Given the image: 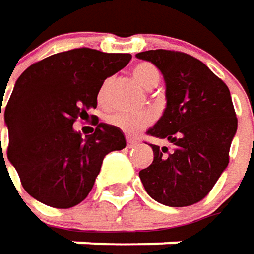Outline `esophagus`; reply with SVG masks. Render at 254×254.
<instances>
[{
    "instance_id": "34e87169",
    "label": "esophagus",
    "mask_w": 254,
    "mask_h": 254,
    "mask_svg": "<svg viewBox=\"0 0 254 254\" xmlns=\"http://www.w3.org/2000/svg\"><path fill=\"white\" fill-rule=\"evenodd\" d=\"M126 139H127V146H128V148H133V146L137 145V139H134V137H131V136H127Z\"/></svg>"
}]
</instances>
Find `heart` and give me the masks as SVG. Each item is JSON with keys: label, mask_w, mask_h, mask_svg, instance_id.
<instances>
[{"label": "heart", "mask_w": 254, "mask_h": 254, "mask_svg": "<svg viewBox=\"0 0 254 254\" xmlns=\"http://www.w3.org/2000/svg\"><path fill=\"white\" fill-rule=\"evenodd\" d=\"M133 76L139 85L146 90L154 88L160 82V70L151 64H140L134 66ZM108 93V84L103 82L97 93V100L100 103L105 102ZM154 120V115L149 111H117L106 117V123L124 133H136L145 127H148Z\"/></svg>", "instance_id": "heart-1"}]
</instances>
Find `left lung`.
Listing matches in <instances>:
<instances>
[{
	"mask_svg": "<svg viewBox=\"0 0 254 254\" xmlns=\"http://www.w3.org/2000/svg\"><path fill=\"white\" fill-rule=\"evenodd\" d=\"M137 59L154 64L166 82L167 105L149 136L172 145H151L154 161L139 172L146 192L169 207L201 201L229 163L237 115L226 84L201 61L172 50H148Z\"/></svg>",
	"mask_w": 254,
	"mask_h": 254,
	"instance_id": "obj_1",
	"label": "left lung"
}]
</instances>
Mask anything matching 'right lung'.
<instances>
[{"label": "right lung", "mask_w": 254, "mask_h": 254, "mask_svg": "<svg viewBox=\"0 0 254 254\" xmlns=\"http://www.w3.org/2000/svg\"><path fill=\"white\" fill-rule=\"evenodd\" d=\"M130 59L128 53L82 47L49 56L19 76L4 112L7 157L31 196L56 208L79 204L105 155L126 148L123 131L99 120L85 139L72 126L88 117L103 81Z\"/></svg>", "instance_id": "obj_1"}]
</instances>
